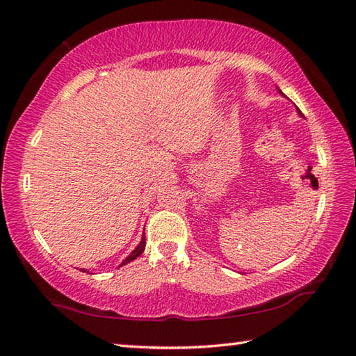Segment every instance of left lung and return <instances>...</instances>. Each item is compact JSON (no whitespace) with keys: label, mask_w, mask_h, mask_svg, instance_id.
Returning a JSON list of instances; mask_svg holds the SVG:
<instances>
[{"label":"left lung","mask_w":356,"mask_h":356,"mask_svg":"<svg viewBox=\"0 0 356 356\" xmlns=\"http://www.w3.org/2000/svg\"><path fill=\"white\" fill-rule=\"evenodd\" d=\"M277 90H278V93H280V95H282V96H284V93H283V92H282V90H280L278 87H277ZM284 97H286V96H284ZM297 113H298V115H300L301 118H305V115H303V113H301V111H300V108H298V107H297Z\"/></svg>","instance_id":"left-lung-1"}]
</instances>
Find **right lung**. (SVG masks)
I'll use <instances>...</instances> for the list:
<instances>
[{"label": "right lung", "instance_id": "obj_1", "mask_svg": "<svg viewBox=\"0 0 356 356\" xmlns=\"http://www.w3.org/2000/svg\"><path fill=\"white\" fill-rule=\"evenodd\" d=\"M145 241H147V238H145V229H143L142 238H140V243H139L138 246H136V248L133 249V251H131V254H130V255H127V259H125V260H122V263L119 264V268H120V266H125L127 263H130V261H133V260L138 259L139 255H142V252L145 251ZM81 270H82V272H88L87 269H81Z\"/></svg>", "mask_w": 356, "mask_h": 356}]
</instances>
